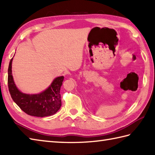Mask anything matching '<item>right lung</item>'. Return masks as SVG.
I'll return each instance as SVG.
<instances>
[{
    "mask_svg": "<svg viewBox=\"0 0 155 155\" xmlns=\"http://www.w3.org/2000/svg\"><path fill=\"white\" fill-rule=\"evenodd\" d=\"M12 61L13 58L9 62L8 68V87L15 104L25 113L31 116L43 117L55 114L62 105L60 90L64 81L63 76L54 78L50 85L40 93H24L18 89L14 82Z\"/></svg>",
    "mask_w": 155,
    "mask_h": 155,
    "instance_id": "right-lung-1",
    "label": "right lung"
}]
</instances>
